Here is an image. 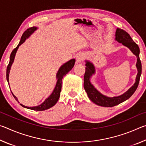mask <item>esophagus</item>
I'll return each instance as SVG.
<instances>
[{
	"instance_id": "1",
	"label": "esophagus",
	"mask_w": 146,
	"mask_h": 146,
	"mask_svg": "<svg viewBox=\"0 0 146 146\" xmlns=\"http://www.w3.org/2000/svg\"><path fill=\"white\" fill-rule=\"evenodd\" d=\"M84 59V55L83 54H78L76 57V64H80L82 62Z\"/></svg>"
}]
</instances>
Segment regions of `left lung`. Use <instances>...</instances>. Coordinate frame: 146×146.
<instances>
[{"label": "left lung", "instance_id": "left-lung-1", "mask_svg": "<svg viewBox=\"0 0 146 146\" xmlns=\"http://www.w3.org/2000/svg\"><path fill=\"white\" fill-rule=\"evenodd\" d=\"M115 40L119 43H122V45L129 48V50L137 56L136 67L138 73L136 76L135 84L127 91L119 96L113 97H107L98 91L91 83L90 79L95 74V68L91 61L86 60V67L84 77V88L88 94L89 98L95 104L103 107H113L124 102L131 97L138 87L142 73V64L139 57V47L133 40L129 35L123 29L117 28L115 32Z\"/></svg>", "mask_w": 146, "mask_h": 146}]
</instances>
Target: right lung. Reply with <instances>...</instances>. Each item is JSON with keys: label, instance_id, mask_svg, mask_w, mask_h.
I'll return each mask as SVG.
<instances>
[{"label": "right lung", "instance_id": "add662e5", "mask_svg": "<svg viewBox=\"0 0 146 146\" xmlns=\"http://www.w3.org/2000/svg\"><path fill=\"white\" fill-rule=\"evenodd\" d=\"M38 29L37 27L33 26L31 27V28H29V29H27L26 31H24L23 35H22V37L21 40L19 42V44H18L15 48L10 55V58H9V62L7 67L6 70V78L7 81L9 84V72H10L11 67L13 64L14 62L15 57V55L17 50L19 48V46L23 44L24 42L26 41L27 38H28L29 36H30L32 34H33L35 31L36 29ZM75 59H71L70 60L68 61L67 62L64 63L63 65H62L60 68L58 69V70L56 73V83L55 85V87L54 88L53 92L49 97L46 98V100L44 101V102L41 104L38 105L37 106H33V107H28V106H24L23 104H21V105L23 106V107L29 109V110H35V111H44L46 110H48L51 107H53V106L56 104V103L57 102L58 100V98L60 97V91H61V88H62V78L64 75H66L69 71L71 70V69L73 68L74 65H75ZM12 93V92H11ZM12 95H13V97L15 98V100L19 103V101L15 96L13 95V93H12Z\"/></svg>", "mask_w": 146, "mask_h": 146}]
</instances>
